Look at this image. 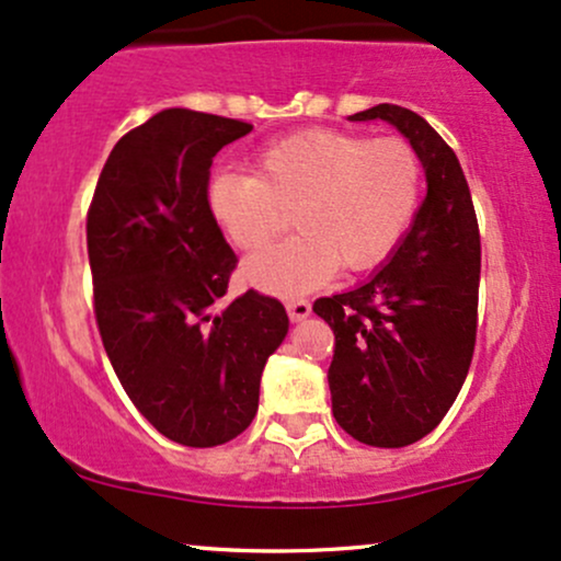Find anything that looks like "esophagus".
<instances>
[{
  "label": "esophagus",
  "mask_w": 561,
  "mask_h": 561,
  "mask_svg": "<svg viewBox=\"0 0 561 561\" xmlns=\"http://www.w3.org/2000/svg\"><path fill=\"white\" fill-rule=\"evenodd\" d=\"M285 306H287V313L293 321H302L308 313H311V302H308L306 298H289V300H285Z\"/></svg>",
  "instance_id": "obj_1"
}]
</instances>
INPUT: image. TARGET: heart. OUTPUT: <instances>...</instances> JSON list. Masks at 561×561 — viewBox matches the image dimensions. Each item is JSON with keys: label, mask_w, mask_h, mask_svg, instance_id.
<instances>
[{"label": "heart", "mask_w": 561, "mask_h": 561, "mask_svg": "<svg viewBox=\"0 0 561 561\" xmlns=\"http://www.w3.org/2000/svg\"><path fill=\"white\" fill-rule=\"evenodd\" d=\"M420 199L422 160L409 141L340 128L276 139L255 160V173L224 171L208 186L210 216L240 250L266 244L293 210L298 234L244 266L255 287L276 295L317 287L337 266L364 272L382 263Z\"/></svg>", "instance_id": "obj_1"}]
</instances>
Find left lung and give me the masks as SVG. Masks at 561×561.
<instances>
[{"label":"left lung","instance_id":"left-lung-1","mask_svg":"<svg viewBox=\"0 0 561 561\" xmlns=\"http://www.w3.org/2000/svg\"><path fill=\"white\" fill-rule=\"evenodd\" d=\"M375 118L411 141L427 197L388 266L351 293L319 298L313 311L334 332V420L366 446L403 448L440 424L472 364L480 229L465 171L440 134L388 102L351 115Z\"/></svg>","mask_w":561,"mask_h":561}]
</instances>
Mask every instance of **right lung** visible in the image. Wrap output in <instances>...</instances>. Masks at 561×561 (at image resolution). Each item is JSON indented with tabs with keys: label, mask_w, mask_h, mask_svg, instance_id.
<instances>
[{
	"label": "right lung",
	"mask_w": 561,
	"mask_h": 561,
	"mask_svg": "<svg viewBox=\"0 0 561 561\" xmlns=\"http://www.w3.org/2000/svg\"><path fill=\"white\" fill-rule=\"evenodd\" d=\"M253 126L171 107L118 139L87 214L94 319L115 377L160 435L229 443L259 411L289 319L248 289L224 302L237 255L210 216L216 152Z\"/></svg>",
	"instance_id": "add662e5"
}]
</instances>
